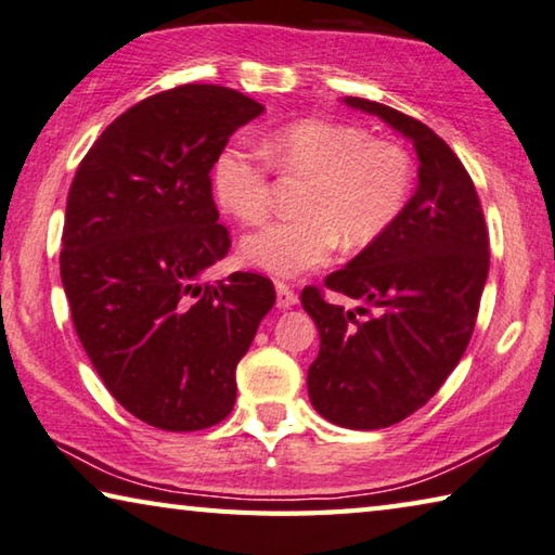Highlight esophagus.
Wrapping results in <instances>:
<instances>
[{
	"mask_svg": "<svg viewBox=\"0 0 555 555\" xmlns=\"http://www.w3.org/2000/svg\"><path fill=\"white\" fill-rule=\"evenodd\" d=\"M275 293H278V307H280V310H287V307L297 305V293L289 285L278 283L275 285Z\"/></svg>",
	"mask_w": 555,
	"mask_h": 555,
	"instance_id": "obj_1",
	"label": "esophagus"
}]
</instances>
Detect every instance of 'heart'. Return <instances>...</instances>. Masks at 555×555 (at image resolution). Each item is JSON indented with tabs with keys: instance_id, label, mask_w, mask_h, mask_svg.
Here are the masks:
<instances>
[{
	"instance_id": "b5f03b06",
	"label": "heart",
	"mask_w": 555,
	"mask_h": 555,
	"mask_svg": "<svg viewBox=\"0 0 555 555\" xmlns=\"http://www.w3.org/2000/svg\"><path fill=\"white\" fill-rule=\"evenodd\" d=\"M266 152L280 175L307 179L297 202L302 218L262 225L241 243L245 262L275 278L326 266L341 241L349 248L378 241L415 192L413 154L351 122H293L272 134ZM270 175L258 154L225 150L214 167L218 202L245 223L262 221L270 211Z\"/></svg>"
}]
</instances>
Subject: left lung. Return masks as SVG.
<instances>
[{"label":"left lung","instance_id":"left-lung-1","mask_svg":"<svg viewBox=\"0 0 555 555\" xmlns=\"http://www.w3.org/2000/svg\"><path fill=\"white\" fill-rule=\"evenodd\" d=\"M344 103L403 132L421 162L393 229L324 278L326 289L377 312L344 310L314 285L299 295L320 330L307 374L317 413L341 428L378 430L428 403L465 353L489 272V231L465 165L428 125L376 100Z\"/></svg>","mask_w":555,"mask_h":555}]
</instances>
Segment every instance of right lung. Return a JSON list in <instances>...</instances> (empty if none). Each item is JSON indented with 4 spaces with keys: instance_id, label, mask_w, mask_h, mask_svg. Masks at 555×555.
Here are the masks:
<instances>
[{
    "instance_id": "right-lung-1",
    "label": "right lung",
    "mask_w": 555,
    "mask_h": 555,
    "mask_svg": "<svg viewBox=\"0 0 555 555\" xmlns=\"http://www.w3.org/2000/svg\"><path fill=\"white\" fill-rule=\"evenodd\" d=\"M260 113L233 88L162 90L115 117L73 177L61 238L73 326L115 401L159 430L233 411L235 366L275 305L258 272L202 283L231 248L211 169Z\"/></svg>"
}]
</instances>
